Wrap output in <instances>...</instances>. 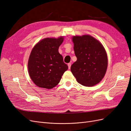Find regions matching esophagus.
<instances>
[{
    "mask_svg": "<svg viewBox=\"0 0 131 131\" xmlns=\"http://www.w3.org/2000/svg\"><path fill=\"white\" fill-rule=\"evenodd\" d=\"M68 68L70 69V67H71V63H68Z\"/></svg>",
    "mask_w": 131,
    "mask_h": 131,
    "instance_id": "esophagus-1",
    "label": "esophagus"
}]
</instances>
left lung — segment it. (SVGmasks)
Segmentation results:
<instances>
[{
  "instance_id": "obj_1",
  "label": "left lung",
  "mask_w": 131,
  "mask_h": 131,
  "mask_svg": "<svg viewBox=\"0 0 131 131\" xmlns=\"http://www.w3.org/2000/svg\"><path fill=\"white\" fill-rule=\"evenodd\" d=\"M74 50L77 60L70 70L81 85L91 87L98 84L105 74L108 58L102 43L89 35L74 36Z\"/></svg>"
}]
</instances>
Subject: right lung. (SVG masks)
<instances>
[{
	"mask_svg": "<svg viewBox=\"0 0 131 131\" xmlns=\"http://www.w3.org/2000/svg\"><path fill=\"white\" fill-rule=\"evenodd\" d=\"M63 40V37L45 38L31 50L28 69L30 79L37 86L47 89L53 88L68 70V66L58 52Z\"/></svg>",
	"mask_w": 131,
	"mask_h": 131,
	"instance_id": "add662e5",
	"label": "right lung"
}]
</instances>
